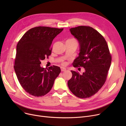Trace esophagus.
<instances>
[{
  "label": "esophagus",
  "mask_w": 126,
  "mask_h": 126,
  "mask_svg": "<svg viewBox=\"0 0 126 126\" xmlns=\"http://www.w3.org/2000/svg\"><path fill=\"white\" fill-rule=\"evenodd\" d=\"M66 69L65 68L61 67V71H66Z\"/></svg>",
  "instance_id": "1"
}]
</instances>
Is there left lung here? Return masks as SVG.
Returning a JSON list of instances; mask_svg holds the SVG:
<instances>
[{"label": "left lung", "instance_id": "left-lung-1", "mask_svg": "<svg viewBox=\"0 0 126 126\" xmlns=\"http://www.w3.org/2000/svg\"><path fill=\"white\" fill-rule=\"evenodd\" d=\"M69 30L80 45V52L73 66L83 67L85 71L80 74L71 70L72 76L68 81V86L76 96L86 98L95 94L104 85L111 56L105 38L94 28L79 26Z\"/></svg>", "mask_w": 126, "mask_h": 126}]
</instances>
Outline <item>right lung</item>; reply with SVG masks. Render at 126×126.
<instances>
[{"label":"right lung","instance_id":"obj_1","mask_svg":"<svg viewBox=\"0 0 126 126\" xmlns=\"http://www.w3.org/2000/svg\"><path fill=\"white\" fill-rule=\"evenodd\" d=\"M63 30L38 26L26 32L19 41L14 67L20 84L30 94L38 97L47 94L60 73L59 67L44 68L41 61L51 54L52 41Z\"/></svg>","mask_w":126,"mask_h":126}]
</instances>
